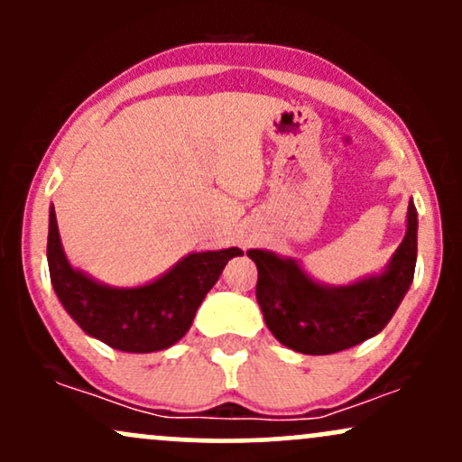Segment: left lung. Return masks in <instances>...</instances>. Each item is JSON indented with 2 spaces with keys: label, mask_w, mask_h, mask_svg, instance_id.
<instances>
[{
  "label": "left lung",
  "mask_w": 462,
  "mask_h": 462,
  "mask_svg": "<svg viewBox=\"0 0 462 462\" xmlns=\"http://www.w3.org/2000/svg\"><path fill=\"white\" fill-rule=\"evenodd\" d=\"M258 267L256 300L264 323L286 347L310 356L343 352L383 332L412 284L417 263V208L408 201L406 235L380 273L352 284L312 280L295 258L249 249Z\"/></svg>",
  "instance_id": "1"
}]
</instances>
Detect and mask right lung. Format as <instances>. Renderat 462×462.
<instances>
[{
	"label": "right lung",
	"mask_w": 462,
	"mask_h": 462,
	"mask_svg": "<svg viewBox=\"0 0 462 462\" xmlns=\"http://www.w3.org/2000/svg\"><path fill=\"white\" fill-rule=\"evenodd\" d=\"M238 247L190 252L169 272L141 286H110L71 267L50 208L47 264L58 300L88 337L130 354L161 352L189 332L195 312Z\"/></svg>",
	"instance_id": "1"
}]
</instances>
